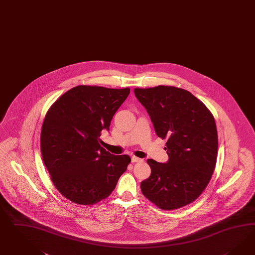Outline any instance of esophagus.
<instances>
[{
  "mask_svg": "<svg viewBox=\"0 0 255 255\" xmlns=\"http://www.w3.org/2000/svg\"><path fill=\"white\" fill-rule=\"evenodd\" d=\"M140 161H143V159L137 158L135 156H131V162H140Z\"/></svg>",
  "mask_w": 255,
  "mask_h": 255,
  "instance_id": "1",
  "label": "esophagus"
}]
</instances>
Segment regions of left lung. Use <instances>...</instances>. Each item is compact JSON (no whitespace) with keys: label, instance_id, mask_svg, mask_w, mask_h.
<instances>
[{"label":"left lung","instance_id":"obj_1","mask_svg":"<svg viewBox=\"0 0 255 255\" xmlns=\"http://www.w3.org/2000/svg\"><path fill=\"white\" fill-rule=\"evenodd\" d=\"M158 137L167 138L166 163L147 159L151 174L141 182L145 198L162 210L186 206L206 188L216 164L218 136L214 116L186 90L159 85L134 89Z\"/></svg>","mask_w":255,"mask_h":255}]
</instances>
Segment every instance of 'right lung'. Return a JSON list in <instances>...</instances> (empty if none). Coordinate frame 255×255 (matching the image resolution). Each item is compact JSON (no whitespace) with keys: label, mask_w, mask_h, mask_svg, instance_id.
<instances>
[{"label":"right lung","mask_w":255,"mask_h":255,"mask_svg":"<svg viewBox=\"0 0 255 255\" xmlns=\"http://www.w3.org/2000/svg\"><path fill=\"white\" fill-rule=\"evenodd\" d=\"M130 89L79 85L49 109L41 132V151L56 189L68 200L93 205L110 196L131 162L99 145L102 130Z\"/></svg>","instance_id":"add662e5"}]
</instances>
